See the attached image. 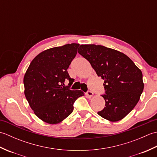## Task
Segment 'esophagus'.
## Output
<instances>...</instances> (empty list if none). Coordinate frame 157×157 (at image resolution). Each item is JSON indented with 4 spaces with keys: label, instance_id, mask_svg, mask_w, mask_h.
<instances>
[{
    "label": "esophagus",
    "instance_id": "34e87169",
    "mask_svg": "<svg viewBox=\"0 0 157 157\" xmlns=\"http://www.w3.org/2000/svg\"><path fill=\"white\" fill-rule=\"evenodd\" d=\"M86 96H87L88 98H91L92 96H93V92L92 91H90V90H88L87 92L86 93Z\"/></svg>",
    "mask_w": 157,
    "mask_h": 157
}]
</instances>
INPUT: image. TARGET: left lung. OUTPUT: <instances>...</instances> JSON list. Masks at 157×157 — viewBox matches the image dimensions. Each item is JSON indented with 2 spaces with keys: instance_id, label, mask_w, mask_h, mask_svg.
Segmentation results:
<instances>
[{
  "instance_id": "1",
  "label": "left lung",
  "mask_w": 157,
  "mask_h": 157,
  "mask_svg": "<svg viewBox=\"0 0 157 157\" xmlns=\"http://www.w3.org/2000/svg\"><path fill=\"white\" fill-rule=\"evenodd\" d=\"M78 52L105 79V107L98 114L111 121L124 118L137 105L144 90L141 70L125 54L104 46L82 44Z\"/></svg>"
}]
</instances>
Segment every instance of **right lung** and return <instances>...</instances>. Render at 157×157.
Wrapping results in <instances>:
<instances>
[{
	"mask_svg": "<svg viewBox=\"0 0 157 157\" xmlns=\"http://www.w3.org/2000/svg\"><path fill=\"white\" fill-rule=\"evenodd\" d=\"M79 44L72 43L43 51L32 60L23 78L25 96L35 115L43 121L56 124L71 114L82 90H71L74 79L67 69ZM68 80L69 86H64Z\"/></svg>",
	"mask_w": 157,
	"mask_h": 157,
	"instance_id": "1",
	"label": "right lung"
}]
</instances>
